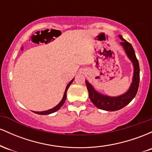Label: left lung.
Returning a JSON list of instances; mask_svg holds the SVG:
<instances>
[{"instance_id": "obj_1", "label": "left lung", "mask_w": 152, "mask_h": 152, "mask_svg": "<svg viewBox=\"0 0 152 152\" xmlns=\"http://www.w3.org/2000/svg\"><path fill=\"white\" fill-rule=\"evenodd\" d=\"M118 37L122 41V42L120 43V45L123 48L127 57L133 65L134 71L132 81L128 90L121 95L116 96H111L105 95L101 92H99L94 88L91 83L86 80V85L88 91V96L91 102L98 109L109 111H117L128 105L135 97L139 83V65L133 47L129 43L127 42L126 40L124 39L121 35H118Z\"/></svg>"}]
</instances>
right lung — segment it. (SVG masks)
Masks as SVG:
<instances>
[{
  "instance_id": "right-lung-1",
  "label": "right lung",
  "mask_w": 152,
  "mask_h": 152,
  "mask_svg": "<svg viewBox=\"0 0 152 152\" xmlns=\"http://www.w3.org/2000/svg\"><path fill=\"white\" fill-rule=\"evenodd\" d=\"M74 78H73L71 81L69 82V83L67 84V86L66 87V89H65V91H64V96H63V98L61 99V101L60 102L58 103V104H57L56 106H55V107L52 108V109H48V110H46V111H34V113H36V114H40V115H47V114H53V113L56 112V111H57L58 110L60 109V108L61 107V106L64 105V102H65L66 99V93H67V91H68V88H69V86H70V85L72 83V82L74 81Z\"/></svg>"
}]
</instances>
